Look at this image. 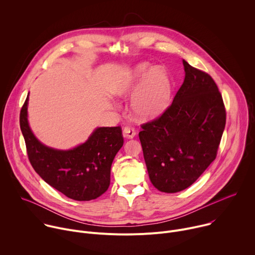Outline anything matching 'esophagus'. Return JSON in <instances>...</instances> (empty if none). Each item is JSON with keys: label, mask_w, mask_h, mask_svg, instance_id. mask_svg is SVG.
<instances>
[{"label": "esophagus", "mask_w": 255, "mask_h": 255, "mask_svg": "<svg viewBox=\"0 0 255 255\" xmlns=\"http://www.w3.org/2000/svg\"><path fill=\"white\" fill-rule=\"evenodd\" d=\"M123 135L124 137H127V138H133L136 135V130L132 126H126L123 130Z\"/></svg>", "instance_id": "34e87169"}]
</instances>
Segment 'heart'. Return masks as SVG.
Listing matches in <instances>:
<instances>
[{"label":"heart","mask_w":255,"mask_h":255,"mask_svg":"<svg viewBox=\"0 0 255 255\" xmlns=\"http://www.w3.org/2000/svg\"><path fill=\"white\" fill-rule=\"evenodd\" d=\"M118 94H135L132 102L133 113L141 120H149L159 116L168 106L170 84L160 68L142 63L128 72Z\"/></svg>","instance_id":"heart-1"}]
</instances>
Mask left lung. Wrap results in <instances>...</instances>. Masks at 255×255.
I'll use <instances>...</instances> for the list:
<instances>
[{
    "label": "left lung",
    "instance_id": "left-lung-1",
    "mask_svg": "<svg viewBox=\"0 0 255 255\" xmlns=\"http://www.w3.org/2000/svg\"><path fill=\"white\" fill-rule=\"evenodd\" d=\"M183 63L185 81L171 105L139 132L150 181L163 193L195 183L215 160L226 124L222 95L212 77Z\"/></svg>",
    "mask_w": 255,
    "mask_h": 255
}]
</instances>
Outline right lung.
I'll return each instance as SVG.
<instances>
[{"label":"right lung","instance_id":"1","mask_svg":"<svg viewBox=\"0 0 255 255\" xmlns=\"http://www.w3.org/2000/svg\"><path fill=\"white\" fill-rule=\"evenodd\" d=\"M28 96L20 112V128L29 161L46 183L76 201H91L110 186L111 165L123 146L122 129L97 128L89 139L70 150L45 146L32 133L27 120Z\"/></svg>","mask_w":255,"mask_h":255}]
</instances>
